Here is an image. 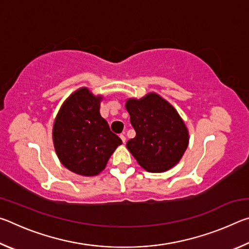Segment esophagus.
Wrapping results in <instances>:
<instances>
[{"label": "esophagus", "instance_id": "34e87169", "mask_svg": "<svg viewBox=\"0 0 249 249\" xmlns=\"http://www.w3.org/2000/svg\"><path fill=\"white\" fill-rule=\"evenodd\" d=\"M120 137H121V140H122V142H124L125 144V142H126V137H125V134L124 133H122L121 135H120Z\"/></svg>", "mask_w": 249, "mask_h": 249}]
</instances>
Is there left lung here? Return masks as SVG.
<instances>
[{"label":"left lung","instance_id":"1","mask_svg":"<svg viewBox=\"0 0 249 249\" xmlns=\"http://www.w3.org/2000/svg\"><path fill=\"white\" fill-rule=\"evenodd\" d=\"M136 136L126 144L140 165L149 172H162L182 157L189 142L188 129L178 113L155 93L126 102Z\"/></svg>","mask_w":249,"mask_h":249}]
</instances>
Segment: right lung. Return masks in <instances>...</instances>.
I'll list each match as a JSON object with an SVG mask.
<instances>
[{"instance_id": "obj_1", "label": "right lung", "mask_w": 249, "mask_h": 249, "mask_svg": "<svg viewBox=\"0 0 249 249\" xmlns=\"http://www.w3.org/2000/svg\"><path fill=\"white\" fill-rule=\"evenodd\" d=\"M101 96L86 88L67 99L53 124V144L58 158L70 171L95 176L107 166L122 140L112 133L100 114Z\"/></svg>"}]
</instances>
